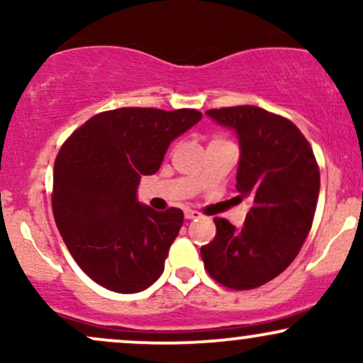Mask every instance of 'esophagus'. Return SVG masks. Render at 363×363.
Masks as SVG:
<instances>
[{"mask_svg":"<svg viewBox=\"0 0 363 363\" xmlns=\"http://www.w3.org/2000/svg\"><path fill=\"white\" fill-rule=\"evenodd\" d=\"M184 216L187 220H194V218H198L199 213L196 210H191V208H187V210L184 211Z\"/></svg>","mask_w":363,"mask_h":363,"instance_id":"obj_1","label":"esophagus"}]
</instances>
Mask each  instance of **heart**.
I'll return each mask as SVG.
<instances>
[{"label":"heart","mask_w":363,"mask_h":363,"mask_svg":"<svg viewBox=\"0 0 363 363\" xmlns=\"http://www.w3.org/2000/svg\"><path fill=\"white\" fill-rule=\"evenodd\" d=\"M213 141H223V140H213Z\"/></svg>","instance_id":"1"}]
</instances>
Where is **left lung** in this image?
<instances>
[{
  "label": "left lung",
  "mask_w": 363,
  "mask_h": 363,
  "mask_svg": "<svg viewBox=\"0 0 363 363\" xmlns=\"http://www.w3.org/2000/svg\"><path fill=\"white\" fill-rule=\"evenodd\" d=\"M240 145L239 199L252 203L244 227L215 218L216 235L201 247L205 269L220 285L251 290L285 272L309 235L319 196V165L301 129L256 106L210 109Z\"/></svg>",
  "instance_id": "8db88e82"
}]
</instances>
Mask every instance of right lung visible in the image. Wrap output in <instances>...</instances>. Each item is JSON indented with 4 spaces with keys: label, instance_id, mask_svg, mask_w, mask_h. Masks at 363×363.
Masks as SVG:
<instances>
[{
    "label": "right lung",
    "instance_id": "right-lung-1",
    "mask_svg": "<svg viewBox=\"0 0 363 363\" xmlns=\"http://www.w3.org/2000/svg\"><path fill=\"white\" fill-rule=\"evenodd\" d=\"M201 118L194 109L121 107L95 114L62 143L54 162V220L77 264L104 289L136 294L164 272L184 213L140 205L136 187Z\"/></svg>",
    "mask_w": 363,
    "mask_h": 363
}]
</instances>
